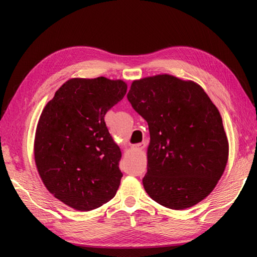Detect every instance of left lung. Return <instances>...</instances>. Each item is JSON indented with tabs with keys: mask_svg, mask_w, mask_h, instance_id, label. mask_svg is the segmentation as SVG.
I'll list each match as a JSON object with an SVG mask.
<instances>
[{
	"mask_svg": "<svg viewBox=\"0 0 257 257\" xmlns=\"http://www.w3.org/2000/svg\"><path fill=\"white\" fill-rule=\"evenodd\" d=\"M127 88L120 79L72 78L43 108L34 141L38 175L55 198L75 210L101 207L118 191L121 151L104 115Z\"/></svg>",
	"mask_w": 257,
	"mask_h": 257,
	"instance_id": "obj_1",
	"label": "left lung"
}]
</instances>
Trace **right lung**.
Returning a JSON list of instances; mask_svg holds the SVG:
<instances>
[{
    "label": "right lung",
    "mask_w": 257,
    "mask_h": 257,
    "mask_svg": "<svg viewBox=\"0 0 257 257\" xmlns=\"http://www.w3.org/2000/svg\"><path fill=\"white\" fill-rule=\"evenodd\" d=\"M127 97L149 123L143 178L149 196L171 210L202 202L215 188L229 158L217 107L196 82L168 73L134 80Z\"/></svg>",
    "instance_id": "obj_1"
}]
</instances>
